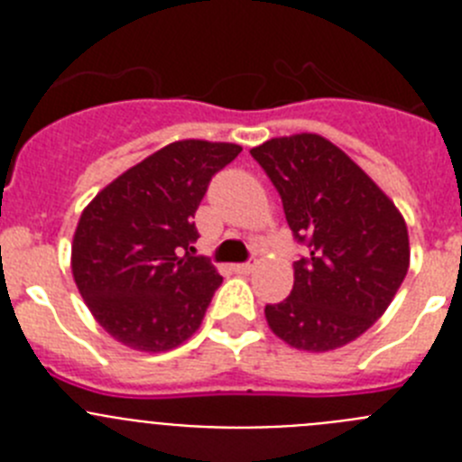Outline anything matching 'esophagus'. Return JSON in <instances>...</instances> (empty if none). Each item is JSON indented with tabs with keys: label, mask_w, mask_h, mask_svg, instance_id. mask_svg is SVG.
<instances>
[{
	"label": "esophagus",
	"mask_w": 462,
	"mask_h": 462,
	"mask_svg": "<svg viewBox=\"0 0 462 462\" xmlns=\"http://www.w3.org/2000/svg\"><path fill=\"white\" fill-rule=\"evenodd\" d=\"M254 268H256V259H252V261H245V263H236L234 271L240 273V275H250Z\"/></svg>",
	"instance_id": "esophagus-1"
}]
</instances>
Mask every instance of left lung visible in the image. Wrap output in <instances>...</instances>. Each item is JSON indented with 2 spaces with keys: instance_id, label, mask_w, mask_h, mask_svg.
I'll return each instance as SVG.
<instances>
[{
  "instance_id": "1",
  "label": "left lung",
  "mask_w": 462,
  "mask_h": 462,
  "mask_svg": "<svg viewBox=\"0 0 462 462\" xmlns=\"http://www.w3.org/2000/svg\"><path fill=\"white\" fill-rule=\"evenodd\" d=\"M282 199L308 256L293 289L266 305L280 340L330 352L363 336L386 312L410 268L407 224L389 196L319 134L271 138L250 150Z\"/></svg>"
}]
</instances>
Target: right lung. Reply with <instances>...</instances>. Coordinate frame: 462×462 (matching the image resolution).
Here are the masks:
<instances>
[{"mask_svg": "<svg viewBox=\"0 0 462 462\" xmlns=\"http://www.w3.org/2000/svg\"><path fill=\"white\" fill-rule=\"evenodd\" d=\"M236 143L175 141L94 196L71 245L80 296L106 333L138 352H166L201 326L222 275L196 256L194 217Z\"/></svg>", "mask_w": 462, "mask_h": 462, "instance_id": "add662e5", "label": "right lung"}]
</instances>
